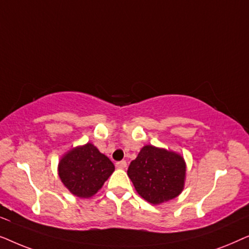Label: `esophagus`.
<instances>
[{"label": "esophagus", "instance_id": "esophagus-1", "mask_svg": "<svg viewBox=\"0 0 249 249\" xmlns=\"http://www.w3.org/2000/svg\"><path fill=\"white\" fill-rule=\"evenodd\" d=\"M115 166H117L118 169H124L125 166H127V162H125V161L117 162V163H115Z\"/></svg>", "mask_w": 249, "mask_h": 249}]
</instances>
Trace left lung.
<instances>
[{
    "label": "left lung",
    "instance_id": "8db88e82",
    "mask_svg": "<svg viewBox=\"0 0 249 249\" xmlns=\"http://www.w3.org/2000/svg\"><path fill=\"white\" fill-rule=\"evenodd\" d=\"M187 165L179 153L145 145L128 168V177L139 195L160 205L178 197L185 188Z\"/></svg>",
    "mask_w": 249,
    "mask_h": 249
}]
</instances>
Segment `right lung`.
I'll return each mask as SVG.
<instances>
[{
	"mask_svg": "<svg viewBox=\"0 0 249 249\" xmlns=\"http://www.w3.org/2000/svg\"><path fill=\"white\" fill-rule=\"evenodd\" d=\"M111 160L87 142L76 146L61 156L57 173L64 187L79 198L94 196L114 171Z\"/></svg>",
	"mask_w": 249,
	"mask_h": 249,
	"instance_id": "right-lung-1",
	"label": "right lung"
}]
</instances>
